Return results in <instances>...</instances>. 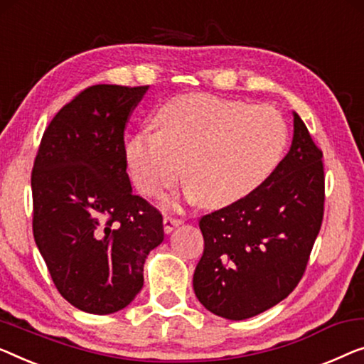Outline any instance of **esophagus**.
Wrapping results in <instances>:
<instances>
[{
  "label": "esophagus",
  "instance_id": "esophagus-1",
  "mask_svg": "<svg viewBox=\"0 0 364 364\" xmlns=\"http://www.w3.org/2000/svg\"><path fill=\"white\" fill-rule=\"evenodd\" d=\"M162 223H164V231L166 233H171L173 228H177L178 225H182V220L181 218H176V217H169V215H166L164 220H162Z\"/></svg>",
  "mask_w": 364,
  "mask_h": 364
}]
</instances>
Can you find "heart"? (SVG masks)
Returning <instances> with one entry per match:
<instances>
[{"mask_svg":"<svg viewBox=\"0 0 364 364\" xmlns=\"http://www.w3.org/2000/svg\"><path fill=\"white\" fill-rule=\"evenodd\" d=\"M156 124L159 131H139L126 144L136 187L161 197L181 182L187 162V183L205 207H225L256 191L289 139L277 109L207 93L172 98Z\"/></svg>","mask_w":364,"mask_h":364,"instance_id":"b5f03b06","label":"heart"}]
</instances>
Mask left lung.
<instances>
[{"mask_svg": "<svg viewBox=\"0 0 364 364\" xmlns=\"http://www.w3.org/2000/svg\"><path fill=\"white\" fill-rule=\"evenodd\" d=\"M322 151L294 113L291 149L256 191L200 218L205 247L193 272L200 304L245 320L286 299L302 279L322 226Z\"/></svg>", "mask_w": 364, "mask_h": 364, "instance_id": "obj_1", "label": "left lung"}]
</instances>
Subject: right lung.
<instances>
[{"mask_svg":"<svg viewBox=\"0 0 364 364\" xmlns=\"http://www.w3.org/2000/svg\"><path fill=\"white\" fill-rule=\"evenodd\" d=\"M147 88H85L47 126L34 161L36 245L60 296L88 314L129 305L164 240L162 215L126 172V123Z\"/></svg>","mask_w":364,"mask_h":364,"instance_id":"obj_1","label":"right lung"}]
</instances>
